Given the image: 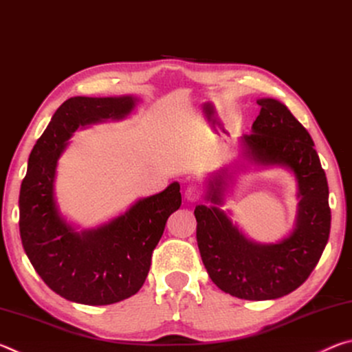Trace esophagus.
<instances>
[{"label": "esophagus", "mask_w": 352, "mask_h": 352, "mask_svg": "<svg viewBox=\"0 0 352 352\" xmlns=\"http://www.w3.org/2000/svg\"><path fill=\"white\" fill-rule=\"evenodd\" d=\"M205 194V188L201 184H190V186L186 188L184 190V197H186L189 201H197Z\"/></svg>", "instance_id": "obj_1"}]
</instances>
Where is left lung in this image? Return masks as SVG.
<instances>
[{
	"label": "left lung",
	"mask_w": 352,
	"mask_h": 352,
	"mask_svg": "<svg viewBox=\"0 0 352 352\" xmlns=\"http://www.w3.org/2000/svg\"><path fill=\"white\" fill-rule=\"evenodd\" d=\"M253 133L243 135L250 155L262 164H284L300 186L298 222L287 239L256 245L216 206H195L197 243L212 283L242 300H275L300 287L318 264L329 239V188L314 141L301 122L275 99L258 100ZM223 174L211 182L210 199L220 204Z\"/></svg>",
	"instance_id": "1"
}]
</instances>
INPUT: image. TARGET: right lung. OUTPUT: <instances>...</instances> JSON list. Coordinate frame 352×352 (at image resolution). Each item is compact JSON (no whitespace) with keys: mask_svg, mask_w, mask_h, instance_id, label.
Masks as SVG:
<instances>
[{"mask_svg":"<svg viewBox=\"0 0 352 352\" xmlns=\"http://www.w3.org/2000/svg\"><path fill=\"white\" fill-rule=\"evenodd\" d=\"M135 99L71 98L58 107L37 140L20 189V236L35 272L57 295L88 306H105L135 295L144 284L152 253L166 222L182 205L180 184L142 199L88 233L77 234L54 204L57 160L77 127L122 118Z\"/></svg>","mask_w":352,"mask_h":352,"instance_id":"right-lung-1","label":"right lung"}]
</instances>
